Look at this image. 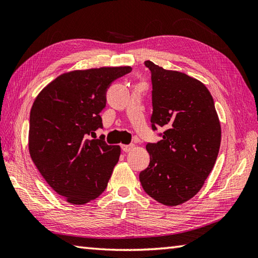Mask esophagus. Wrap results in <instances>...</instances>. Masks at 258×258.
<instances>
[{"label": "esophagus", "mask_w": 258, "mask_h": 258, "mask_svg": "<svg viewBox=\"0 0 258 258\" xmlns=\"http://www.w3.org/2000/svg\"><path fill=\"white\" fill-rule=\"evenodd\" d=\"M133 149H134V144H128V145L123 144L122 145V150L124 151V152H131Z\"/></svg>", "instance_id": "1"}]
</instances>
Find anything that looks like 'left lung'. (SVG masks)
Instances as JSON below:
<instances>
[{"label": "left lung", "mask_w": 258, "mask_h": 258, "mask_svg": "<svg viewBox=\"0 0 258 258\" xmlns=\"http://www.w3.org/2000/svg\"><path fill=\"white\" fill-rule=\"evenodd\" d=\"M144 64L152 75V128L164 132L158 143L146 144L151 159L140 181L158 203L179 206L199 192L214 168L220 122L213 96L200 80L150 60Z\"/></svg>", "instance_id": "1"}]
</instances>
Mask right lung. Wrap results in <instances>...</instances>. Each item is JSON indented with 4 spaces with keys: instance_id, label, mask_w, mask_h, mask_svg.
<instances>
[{
    "instance_id": "1",
    "label": "right lung",
    "mask_w": 258,
    "mask_h": 258,
    "mask_svg": "<svg viewBox=\"0 0 258 258\" xmlns=\"http://www.w3.org/2000/svg\"><path fill=\"white\" fill-rule=\"evenodd\" d=\"M131 70L130 66L73 70L58 76L34 99L29 153L47 183L69 204H87L107 186L120 148L88 135L103 127L99 113L110 83Z\"/></svg>"
}]
</instances>
